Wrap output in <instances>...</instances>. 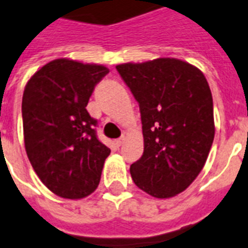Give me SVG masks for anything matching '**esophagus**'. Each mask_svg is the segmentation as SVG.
Returning <instances> with one entry per match:
<instances>
[{"label": "esophagus", "mask_w": 248, "mask_h": 248, "mask_svg": "<svg viewBox=\"0 0 248 248\" xmlns=\"http://www.w3.org/2000/svg\"><path fill=\"white\" fill-rule=\"evenodd\" d=\"M123 142H124V137H122V138H119V140H115V144H116L118 147H120V146L123 144Z\"/></svg>", "instance_id": "34e87169"}]
</instances>
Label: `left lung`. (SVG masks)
Segmentation results:
<instances>
[{
  "label": "left lung",
  "instance_id": "obj_1",
  "mask_svg": "<svg viewBox=\"0 0 248 248\" xmlns=\"http://www.w3.org/2000/svg\"><path fill=\"white\" fill-rule=\"evenodd\" d=\"M116 70L140 105L143 155L130 165L138 188L157 199L183 192L205 165L215 136L213 96L202 71L162 57Z\"/></svg>",
  "mask_w": 248,
  "mask_h": 248
}]
</instances>
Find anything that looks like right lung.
<instances>
[{
  "label": "right lung",
  "instance_id": "add662e5",
  "mask_svg": "<svg viewBox=\"0 0 248 248\" xmlns=\"http://www.w3.org/2000/svg\"><path fill=\"white\" fill-rule=\"evenodd\" d=\"M108 73L102 65L57 59L39 69L24 90L28 158L46 187L64 199L91 195L110 155V148L97 138V120L86 108Z\"/></svg>",
  "mask_w": 248,
  "mask_h": 248
}]
</instances>
